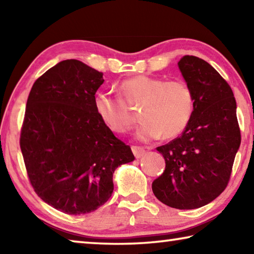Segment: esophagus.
Returning <instances> with one entry per match:
<instances>
[{
	"instance_id": "1",
	"label": "esophagus",
	"mask_w": 254,
	"mask_h": 254,
	"mask_svg": "<svg viewBox=\"0 0 254 254\" xmlns=\"http://www.w3.org/2000/svg\"><path fill=\"white\" fill-rule=\"evenodd\" d=\"M132 152L135 158H141L145 153V150L142 147H137V145H132Z\"/></svg>"
}]
</instances>
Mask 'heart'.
<instances>
[{"mask_svg": "<svg viewBox=\"0 0 254 254\" xmlns=\"http://www.w3.org/2000/svg\"><path fill=\"white\" fill-rule=\"evenodd\" d=\"M120 89L128 104L142 102V122L136 130L137 139L142 141L157 139L161 134L166 139L179 135L194 113V94L184 80L139 75L122 81ZM125 102L106 92L97 93L94 100L98 117L117 133L127 131L133 122Z\"/></svg>", "mask_w": 254, "mask_h": 254, "instance_id": "b5f03b06", "label": "heart"}]
</instances>
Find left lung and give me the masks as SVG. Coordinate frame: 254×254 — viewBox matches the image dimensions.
<instances>
[{"label": "left lung", "instance_id": "8db88e82", "mask_svg": "<svg viewBox=\"0 0 254 254\" xmlns=\"http://www.w3.org/2000/svg\"><path fill=\"white\" fill-rule=\"evenodd\" d=\"M178 66L194 94V113L182 135L157 148L166 168L152 190L167 206L194 209L224 191L241 132L233 91L217 70L195 56H184Z\"/></svg>", "mask_w": 254, "mask_h": 254}]
</instances>
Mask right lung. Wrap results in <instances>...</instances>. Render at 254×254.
<instances>
[{
    "label": "right lung",
    "instance_id": "obj_1",
    "mask_svg": "<svg viewBox=\"0 0 254 254\" xmlns=\"http://www.w3.org/2000/svg\"><path fill=\"white\" fill-rule=\"evenodd\" d=\"M103 72L76 59L60 62L30 91L20 147L34 191L70 215L91 213L113 192L114 170L134 160L96 113Z\"/></svg>",
    "mask_w": 254,
    "mask_h": 254
}]
</instances>
